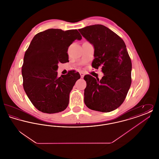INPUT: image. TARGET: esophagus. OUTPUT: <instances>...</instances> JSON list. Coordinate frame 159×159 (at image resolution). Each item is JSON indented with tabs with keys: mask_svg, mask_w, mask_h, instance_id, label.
Listing matches in <instances>:
<instances>
[{
	"mask_svg": "<svg viewBox=\"0 0 159 159\" xmlns=\"http://www.w3.org/2000/svg\"><path fill=\"white\" fill-rule=\"evenodd\" d=\"M80 76H81V78H83V77L84 76V73L83 72H80Z\"/></svg>",
	"mask_w": 159,
	"mask_h": 159,
	"instance_id": "34e87169",
	"label": "esophagus"
}]
</instances>
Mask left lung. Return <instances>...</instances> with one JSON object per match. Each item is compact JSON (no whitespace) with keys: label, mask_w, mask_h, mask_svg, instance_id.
<instances>
[{"label":"left lung","mask_w":159,"mask_h":159,"mask_svg":"<svg viewBox=\"0 0 159 159\" xmlns=\"http://www.w3.org/2000/svg\"><path fill=\"white\" fill-rule=\"evenodd\" d=\"M79 31L94 46L92 66L97 70L101 67L104 75L100 80L89 75L84 76V104L95 111H113L124 102L132 82V62L126 45L103 25H89Z\"/></svg>","instance_id":"8db88e82"}]
</instances>
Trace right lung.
<instances>
[{
    "mask_svg": "<svg viewBox=\"0 0 159 159\" xmlns=\"http://www.w3.org/2000/svg\"><path fill=\"white\" fill-rule=\"evenodd\" d=\"M82 36L75 30L50 29L36 34L25 51L22 66L23 88L33 105L45 113L61 112L69 102V95L78 72L70 71L57 77L58 62L68 60V47Z\"/></svg>",
    "mask_w": 159,
    "mask_h": 159,
    "instance_id": "right-lung-1",
    "label": "right lung"
}]
</instances>
